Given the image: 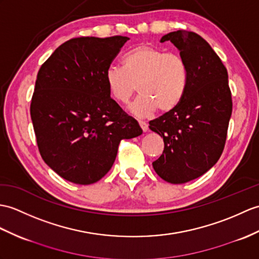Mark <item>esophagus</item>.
<instances>
[{
	"label": "esophagus",
	"mask_w": 259,
	"mask_h": 259,
	"mask_svg": "<svg viewBox=\"0 0 259 259\" xmlns=\"http://www.w3.org/2000/svg\"><path fill=\"white\" fill-rule=\"evenodd\" d=\"M139 124H140L141 129L143 130V132H147L148 131V123L147 122L142 121V120H139Z\"/></svg>",
	"instance_id": "1"
}]
</instances>
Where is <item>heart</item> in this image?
I'll use <instances>...</instances> for the list:
<instances>
[{
  "label": "heart",
  "instance_id": "obj_1",
  "mask_svg": "<svg viewBox=\"0 0 259 259\" xmlns=\"http://www.w3.org/2000/svg\"><path fill=\"white\" fill-rule=\"evenodd\" d=\"M122 68L111 66L105 79L111 97L127 104L138 90L140 96L129 106L132 115L144 118L169 112L182 100L189 73L184 59L174 53L148 44L138 45L122 58Z\"/></svg>",
  "mask_w": 259,
  "mask_h": 259
}]
</instances>
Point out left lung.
I'll return each instance as SVG.
<instances>
[{
  "label": "left lung",
  "instance_id": "1",
  "mask_svg": "<svg viewBox=\"0 0 259 259\" xmlns=\"http://www.w3.org/2000/svg\"><path fill=\"white\" fill-rule=\"evenodd\" d=\"M167 40L180 51L189 80L180 104L149 122L164 141L163 153L152 165L164 181L182 184L203 176L219 161L233 104L227 70L205 39L193 32L177 31L160 41Z\"/></svg>",
  "mask_w": 259,
  "mask_h": 259
}]
</instances>
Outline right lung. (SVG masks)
Returning <instances> with one entry per match:
<instances>
[{"mask_svg": "<svg viewBox=\"0 0 259 259\" xmlns=\"http://www.w3.org/2000/svg\"><path fill=\"white\" fill-rule=\"evenodd\" d=\"M128 39L71 38L38 70L31 102L36 141L45 163L69 182L99 181L111 169L120 141L142 135L137 120L110 97L105 79Z\"/></svg>", "mask_w": 259, "mask_h": 259, "instance_id": "right-lung-1", "label": "right lung"}]
</instances>
